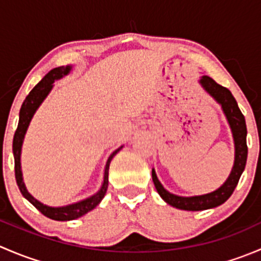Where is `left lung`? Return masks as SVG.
Here are the masks:
<instances>
[{
    "instance_id": "1",
    "label": "left lung",
    "mask_w": 261,
    "mask_h": 261,
    "mask_svg": "<svg viewBox=\"0 0 261 261\" xmlns=\"http://www.w3.org/2000/svg\"><path fill=\"white\" fill-rule=\"evenodd\" d=\"M199 83L203 87L204 91L211 94L222 107L223 114L227 118V122L230 125L231 131H232L233 143H235V162H233L232 170H231L227 180L220 188L211 192V193L194 197H180L168 192L162 186L156 174H155V170L152 169V181H154V186L160 197L170 206L179 210H186V211H202V210L213 208V207L225 203L235 191L239 179H240L245 169L247 159L246 122H245L244 115L241 114L240 109H239L235 97L226 87L216 83L208 75H203L199 80Z\"/></svg>"
}]
</instances>
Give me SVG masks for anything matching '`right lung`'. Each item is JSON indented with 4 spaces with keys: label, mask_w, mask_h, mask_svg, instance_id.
Returning <instances> with one entry per match:
<instances>
[{
    "label": "right lung",
    "mask_w": 261,
    "mask_h": 261,
    "mask_svg": "<svg viewBox=\"0 0 261 261\" xmlns=\"http://www.w3.org/2000/svg\"><path fill=\"white\" fill-rule=\"evenodd\" d=\"M72 67L67 65V67H58L51 69L45 77L43 78L33 89H31L30 93L28 94V97L23 101L22 106L20 109V118H18V125L16 131H15L14 135V141H12V151H14V158H15V177H16V181L20 192L22 193V196L30 202L33 206H35L44 216L51 218L55 221H70L75 220V218L81 217V216L86 215L87 212L92 211L96 206H98L99 202L102 201V198L105 197L107 191V187H109V168L110 163H111L112 158L122 149V146L118 147L117 150H115L111 155L109 156L106 163V167H105V174H103V183H102L101 189L97 192L96 194H93L92 197L83 199V201L77 202V203L68 204L64 207H49L46 204L41 203L38 199L34 198L30 193L26 189L25 183L22 180V172H21V147H22V141L25 138V134L28 131L29 125H30V121L33 118L34 114L36 112V110L39 109V106L41 105V102L46 98V96L49 94V92L51 91L53 83L54 81L60 80L64 75H67L70 72Z\"/></svg>",
    "instance_id": "1"
}]
</instances>
